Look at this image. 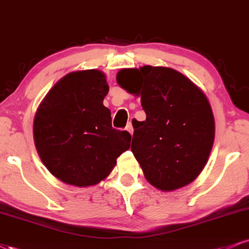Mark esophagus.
I'll list each match as a JSON object with an SVG mask.
<instances>
[{"mask_svg": "<svg viewBox=\"0 0 249 249\" xmlns=\"http://www.w3.org/2000/svg\"><path fill=\"white\" fill-rule=\"evenodd\" d=\"M126 130L128 131V132H130V134H133V126H132V123H127V125H126Z\"/></svg>", "mask_w": 249, "mask_h": 249, "instance_id": "1", "label": "esophagus"}]
</instances>
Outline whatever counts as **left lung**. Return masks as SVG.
Returning a JSON list of instances; mask_svg holds the SVG:
<instances>
[{"instance_id": "1", "label": "left lung", "mask_w": 249, "mask_h": 249, "mask_svg": "<svg viewBox=\"0 0 249 249\" xmlns=\"http://www.w3.org/2000/svg\"><path fill=\"white\" fill-rule=\"evenodd\" d=\"M117 82L141 96L146 113V121H132L131 151L147 181L161 191L192 182L214 141V117L204 92L178 71L162 67L123 69Z\"/></svg>"}]
</instances>
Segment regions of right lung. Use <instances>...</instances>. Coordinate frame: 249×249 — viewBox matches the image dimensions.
Returning <instances> with one entry per match:
<instances>
[{"mask_svg": "<svg viewBox=\"0 0 249 249\" xmlns=\"http://www.w3.org/2000/svg\"><path fill=\"white\" fill-rule=\"evenodd\" d=\"M108 85L99 70L75 71L53 85L37 110L34 139L39 158L57 179L96 185L130 148L131 134L116 130L103 105Z\"/></svg>", "mask_w": 249, "mask_h": 249, "instance_id": "right-lung-1", "label": "right lung"}]
</instances>
